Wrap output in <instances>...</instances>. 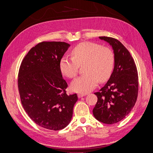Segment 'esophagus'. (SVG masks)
Listing matches in <instances>:
<instances>
[{
	"mask_svg": "<svg viewBox=\"0 0 153 153\" xmlns=\"http://www.w3.org/2000/svg\"><path fill=\"white\" fill-rule=\"evenodd\" d=\"M85 96V94H78V98H82V97H84Z\"/></svg>",
	"mask_w": 153,
	"mask_h": 153,
	"instance_id": "1",
	"label": "esophagus"
}]
</instances>
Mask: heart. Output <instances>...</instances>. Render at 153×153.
Segmentation results:
<instances>
[{
  "label": "heart",
  "instance_id": "heart-1",
  "mask_svg": "<svg viewBox=\"0 0 153 153\" xmlns=\"http://www.w3.org/2000/svg\"><path fill=\"white\" fill-rule=\"evenodd\" d=\"M73 57L64 56L60 61V69L64 76L75 77L79 66H84L85 73L74 80L71 89L78 93L85 94L100 82L107 80L112 73L114 56L112 50L92 42H84L76 45L71 51Z\"/></svg>",
  "mask_w": 153,
  "mask_h": 153
}]
</instances>
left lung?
<instances>
[{
  "label": "left lung",
  "instance_id": "obj_1",
  "mask_svg": "<svg viewBox=\"0 0 153 153\" xmlns=\"http://www.w3.org/2000/svg\"><path fill=\"white\" fill-rule=\"evenodd\" d=\"M99 38L112 46L114 68L106 84L94 93L98 101L92 112L99 121L112 124L125 118L136 103L138 72L131 55L119 41L105 36Z\"/></svg>",
  "mask_w": 153,
  "mask_h": 153
}]
</instances>
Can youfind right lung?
Wrapping results in <instances>:
<instances>
[{
    "mask_svg": "<svg viewBox=\"0 0 153 153\" xmlns=\"http://www.w3.org/2000/svg\"><path fill=\"white\" fill-rule=\"evenodd\" d=\"M70 47L65 42H41L23 59L18 87L26 113L36 124L50 130L66 127L73 116L76 94L68 95L60 61Z\"/></svg>",
    "mask_w": 153,
    "mask_h": 153,
    "instance_id": "1",
    "label": "right lung"
}]
</instances>
